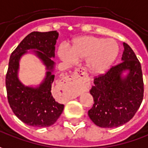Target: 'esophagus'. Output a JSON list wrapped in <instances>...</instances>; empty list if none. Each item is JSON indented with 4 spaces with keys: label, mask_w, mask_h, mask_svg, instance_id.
Segmentation results:
<instances>
[{
    "label": "esophagus",
    "mask_w": 148,
    "mask_h": 148,
    "mask_svg": "<svg viewBox=\"0 0 148 148\" xmlns=\"http://www.w3.org/2000/svg\"><path fill=\"white\" fill-rule=\"evenodd\" d=\"M74 78L75 79H79L81 80L84 84H89V79H88V75L85 72L84 68H78L75 69L74 73Z\"/></svg>",
    "instance_id": "34e87169"
}]
</instances>
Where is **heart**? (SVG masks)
<instances>
[{
	"label": "heart",
	"mask_w": 148,
	"mask_h": 148,
	"mask_svg": "<svg viewBox=\"0 0 148 148\" xmlns=\"http://www.w3.org/2000/svg\"><path fill=\"white\" fill-rule=\"evenodd\" d=\"M57 54L61 60L67 63L87 58L86 64L90 71L102 74L113 64L119 54V47L112 38L83 36L74 39L69 49L60 47Z\"/></svg>",
	"instance_id": "1"
}]
</instances>
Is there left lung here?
Instances as JSON below:
<instances>
[{
	"mask_svg": "<svg viewBox=\"0 0 148 148\" xmlns=\"http://www.w3.org/2000/svg\"><path fill=\"white\" fill-rule=\"evenodd\" d=\"M122 62L94 79L90 93L94 104L88 116L101 128H115L130 121L143 99L142 67L134 51L124 42ZM128 71L126 76L123 73Z\"/></svg>",
	"mask_w": 148,
	"mask_h": 148,
	"instance_id": "obj_1",
	"label": "left lung"
}]
</instances>
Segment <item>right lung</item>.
<instances>
[{
	"label": "right lung",
	"instance_id": "obj_1",
	"mask_svg": "<svg viewBox=\"0 0 148 148\" xmlns=\"http://www.w3.org/2000/svg\"><path fill=\"white\" fill-rule=\"evenodd\" d=\"M56 31L33 32L26 36L10 55L5 86L8 101L14 114L24 124L33 127H49L58 120L64 105L52 96L55 62V45L58 38ZM28 50H33L46 66V77L38 87L25 86L19 81V60Z\"/></svg>",
	"mask_w": 148,
	"mask_h": 148
}]
</instances>
